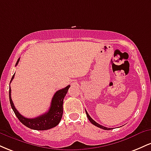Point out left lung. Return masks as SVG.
<instances>
[{
  "instance_id": "1",
  "label": "left lung",
  "mask_w": 151,
  "mask_h": 151,
  "mask_svg": "<svg viewBox=\"0 0 151 151\" xmlns=\"http://www.w3.org/2000/svg\"><path fill=\"white\" fill-rule=\"evenodd\" d=\"M85 111H86V110H85ZM86 116H87V118H88V119H89L90 122H91V124H93V125H94V126H97V127L100 128V129H104V130H111V129H110V128H106V127H105V126H103L100 125V124H99L98 123H96V121H93V119H91V117H90V116L89 115V114L87 113V111H86Z\"/></svg>"
}]
</instances>
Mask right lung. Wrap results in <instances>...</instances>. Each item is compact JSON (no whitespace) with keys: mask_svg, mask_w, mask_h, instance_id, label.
<instances>
[{"mask_svg":"<svg viewBox=\"0 0 151 151\" xmlns=\"http://www.w3.org/2000/svg\"><path fill=\"white\" fill-rule=\"evenodd\" d=\"M19 61H20V58L17 61L15 66H17ZM14 77L15 74H13L11 80H10V82L13 81ZM70 87V86L68 85L64 89L58 90L54 94L52 99L51 105H50L48 111H47L46 113L42 114V115L40 116L34 118V119H27V118L24 117L15 109L14 104L12 101L11 89H10V86L9 99L10 106H11L12 109L14 111L15 116L23 125L30 128L31 129L37 130V131H45V130L50 129L58 126L59 123L61 121L62 114H63V100Z\"/></svg>","mask_w":151,"mask_h":151,"instance_id":"right-lung-1","label":"right lung"}]
</instances>
